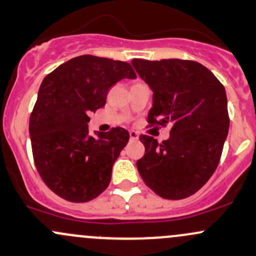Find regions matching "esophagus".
Returning a JSON list of instances; mask_svg holds the SVG:
<instances>
[{
  "label": "esophagus",
  "mask_w": 256,
  "mask_h": 256,
  "mask_svg": "<svg viewBox=\"0 0 256 256\" xmlns=\"http://www.w3.org/2000/svg\"><path fill=\"white\" fill-rule=\"evenodd\" d=\"M130 138L131 141H137L138 140V134L136 131H130Z\"/></svg>",
  "instance_id": "1"
}]
</instances>
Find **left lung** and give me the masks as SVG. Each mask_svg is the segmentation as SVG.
Masks as SVG:
<instances>
[{
	"label": "left lung",
	"instance_id": "obj_1",
	"mask_svg": "<svg viewBox=\"0 0 256 256\" xmlns=\"http://www.w3.org/2000/svg\"><path fill=\"white\" fill-rule=\"evenodd\" d=\"M137 74L153 91L150 126L171 125L159 143L142 134L143 158L137 169L144 184L165 199L194 194L220 162L230 128L224 87L194 60H132Z\"/></svg>",
	"mask_w": 256,
	"mask_h": 256
}]
</instances>
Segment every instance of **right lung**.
I'll list each match as a JSON object with an SVG mask.
<instances>
[{
	"instance_id": "1",
	"label": "right lung",
	"mask_w": 256,
	"mask_h": 256,
	"mask_svg": "<svg viewBox=\"0 0 256 256\" xmlns=\"http://www.w3.org/2000/svg\"><path fill=\"white\" fill-rule=\"evenodd\" d=\"M126 62L78 56L42 81L30 115L29 132L36 169L56 194L85 203L108 187L112 169L130 134L125 128L90 136V114L106 104L109 88L134 78Z\"/></svg>"
}]
</instances>
